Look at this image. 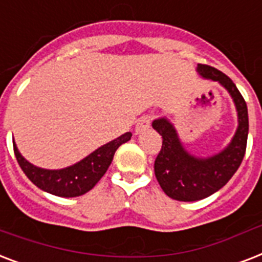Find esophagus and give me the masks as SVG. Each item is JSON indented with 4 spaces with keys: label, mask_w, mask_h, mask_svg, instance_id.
<instances>
[{
    "label": "esophagus",
    "mask_w": 262,
    "mask_h": 262,
    "mask_svg": "<svg viewBox=\"0 0 262 262\" xmlns=\"http://www.w3.org/2000/svg\"><path fill=\"white\" fill-rule=\"evenodd\" d=\"M151 121L152 118L149 115H144L139 119V122L136 125V133H141V132L147 130L148 127L151 126Z\"/></svg>",
    "instance_id": "34e87169"
}]
</instances>
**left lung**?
I'll list each match as a JSON object with an SVG mask.
<instances>
[{"label": "left lung", "instance_id": "8db88e82", "mask_svg": "<svg viewBox=\"0 0 262 262\" xmlns=\"http://www.w3.org/2000/svg\"><path fill=\"white\" fill-rule=\"evenodd\" d=\"M204 79L219 81L231 95L238 113V127L231 143L211 158H195L183 148L177 130L167 118L155 119L152 127L163 139L155 160V175L168 197L178 201H197L222 189L236 172L246 152L249 133L248 106L232 80L215 68L199 63Z\"/></svg>", "mask_w": 262, "mask_h": 262}]
</instances>
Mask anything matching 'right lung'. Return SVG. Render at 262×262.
Returning a JSON list of instances; mask_svg holds the SVG:
<instances>
[{
  "label": "right lung",
  "instance_id": "right-lung-1",
  "mask_svg": "<svg viewBox=\"0 0 262 262\" xmlns=\"http://www.w3.org/2000/svg\"><path fill=\"white\" fill-rule=\"evenodd\" d=\"M130 137L132 133L127 132L125 135L119 136L118 139L98 148L73 166L61 170H46L31 164L23 158L14 143L13 151L18 166L35 186L58 197H77L85 194L99 182V179L106 174L107 168L110 167L115 151L119 145L129 141Z\"/></svg>",
  "mask_w": 262,
  "mask_h": 262
}]
</instances>
